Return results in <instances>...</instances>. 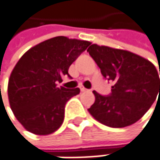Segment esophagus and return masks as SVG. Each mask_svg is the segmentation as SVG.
I'll use <instances>...</instances> for the list:
<instances>
[{
    "instance_id": "34e87169",
    "label": "esophagus",
    "mask_w": 160,
    "mask_h": 160,
    "mask_svg": "<svg viewBox=\"0 0 160 160\" xmlns=\"http://www.w3.org/2000/svg\"><path fill=\"white\" fill-rule=\"evenodd\" d=\"M80 91H81V92H86V91H87V89H86V88H84L83 86H80Z\"/></svg>"
}]
</instances>
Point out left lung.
Wrapping results in <instances>:
<instances>
[{"mask_svg":"<svg viewBox=\"0 0 160 160\" xmlns=\"http://www.w3.org/2000/svg\"><path fill=\"white\" fill-rule=\"evenodd\" d=\"M87 52L103 77L114 82L109 95L92 92L95 101L88 109L90 114L111 128H123L138 121L158 94L160 95L156 67L144 57L125 50L92 44Z\"/></svg>","mask_w":160,"mask_h":160,"instance_id":"8db88e82","label":"left lung"}]
</instances>
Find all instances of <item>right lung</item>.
I'll return each mask as SVG.
<instances>
[{
    "mask_svg": "<svg viewBox=\"0 0 160 160\" xmlns=\"http://www.w3.org/2000/svg\"><path fill=\"white\" fill-rule=\"evenodd\" d=\"M90 42L58 36L29 49L16 63L8 82L12 111L24 128L38 135L55 132L63 123L65 106L80 89L57 87L70 65Z\"/></svg>",
    "mask_w": 160,
    "mask_h": 160,
    "instance_id": "obj_1",
    "label": "right lung"
}]
</instances>
